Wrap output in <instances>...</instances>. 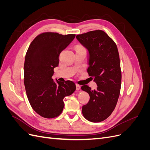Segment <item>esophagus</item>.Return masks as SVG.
<instances>
[{"label": "esophagus", "mask_w": 150, "mask_h": 150, "mask_svg": "<svg viewBox=\"0 0 150 150\" xmlns=\"http://www.w3.org/2000/svg\"><path fill=\"white\" fill-rule=\"evenodd\" d=\"M76 90H79L81 89V86H79V84H76Z\"/></svg>", "instance_id": "1"}]
</instances>
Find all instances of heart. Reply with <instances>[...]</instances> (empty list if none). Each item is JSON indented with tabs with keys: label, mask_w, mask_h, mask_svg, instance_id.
Here are the masks:
<instances>
[{
	"label": "heart",
	"mask_w": 150,
	"mask_h": 150,
	"mask_svg": "<svg viewBox=\"0 0 150 150\" xmlns=\"http://www.w3.org/2000/svg\"><path fill=\"white\" fill-rule=\"evenodd\" d=\"M80 49H79V48H78V50H80Z\"/></svg>",
	"instance_id": "b5f03b06"
}]
</instances>
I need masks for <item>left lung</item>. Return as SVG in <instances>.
<instances>
[{
	"instance_id": "left-lung-1",
	"label": "left lung",
	"mask_w": 150,
	"mask_h": 150,
	"mask_svg": "<svg viewBox=\"0 0 150 150\" xmlns=\"http://www.w3.org/2000/svg\"><path fill=\"white\" fill-rule=\"evenodd\" d=\"M76 38L88 49V72L98 86L96 90L88 85L81 87L90 96L88 104L82 108L83 115L89 121L101 122L111 115L120 96L121 71L118 50L114 40L101 30L89 31Z\"/></svg>"
}]
</instances>
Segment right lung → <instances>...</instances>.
I'll list each match as a JSON object with an SVG mask.
<instances>
[{"label":"right lung","mask_w":150,"mask_h":150,"mask_svg":"<svg viewBox=\"0 0 150 150\" xmlns=\"http://www.w3.org/2000/svg\"><path fill=\"white\" fill-rule=\"evenodd\" d=\"M75 35L42 33L32 41L26 52L24 83L27 96L33 110L45 118L59 116L64 107L63 99L76 90L71 81L55 83L52 78L60 53Z\"/></svg>","instance_id":"obj_1"}]
</instances>
